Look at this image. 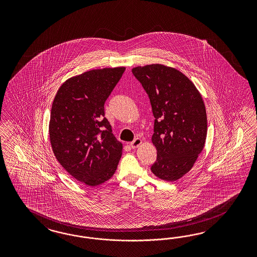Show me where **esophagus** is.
<instances>
[{
  "label": "esophagus",
  "mask_w": 257,
  "mask_h": 257,
  "mask_svg": "<svg viewBox=\"0 0 257 257\" xmlns=\"http://www.w3.org/2000/svg\"><path fill=\"white\" fill-rule=\"evenodd\" d=\"M141 143H142V140H140V139H136V140L130 143V146L133 149L138 148L140 145H141Z\"/></svg>",
  "instance_id": "1"
}]
</instances>
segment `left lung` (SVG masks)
<instances>
[{
  "instance_id": "1",
  "label": "left lung",
  "mask_w": 257,
  "mask_h": 257,
  "mask_svg": "<svg viewBox=\"0 0 257 257\" xmlns=\"http://www.w3.org/2000/svg\"><path fill=\"white\" fill-rule=\"evenodd\" d=\"M132 72L148 94L156 117L152 142L157 158L152 172L164 181H177L192 169L205 144L202 95L184 73L162 64L139 66Z\"/></svg>"
}]
</instances>
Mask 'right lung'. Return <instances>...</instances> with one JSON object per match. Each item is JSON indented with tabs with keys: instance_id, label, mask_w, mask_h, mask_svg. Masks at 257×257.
Returning <instances> with one entry per match:
<instances>
[{
	"instance_id": "right-lung-1",
	"label": "right lung",
	"mask_w": 257,
	"mask_h": 257,
	"mask_svg": "<svg viewBox=\"0 0 257 257\" xmlns=\"http://www.w3.org/2000/svg\"><path fill=\"white\" fill-rule=\"evenodd\" d=\"M125 67L92 70L70 78L52 104L49 135L57 161L89 187L110 179L122 155V144L104 117V102Z\"/></svg>"
}]
</instances>
